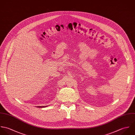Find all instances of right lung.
Returning a JSON list of instances; mask_svg holds the SVG:
<instances>
[{
    "label": "right lung",
    "mask_w": 135,
    "mask_h": 135,
    "mask_svg": "<svg viewBox=\"0 0 135 135\" xmlns=\"http://www.w3.org/2000/svg\"><path fill=\"white\" fill-rule=\"evenodd\" d=\"M37 108H45V107H47V106H45V107H37Z\"/></svg>",
    "instance_id": "add662e5"
}]
</instances>
